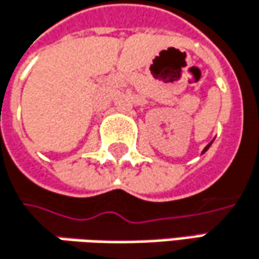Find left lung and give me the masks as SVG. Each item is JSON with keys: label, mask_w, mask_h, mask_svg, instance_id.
Masks as SVG:
<instances>
[{"label": "left lung", "mask_w": 259, "mask_h": 259, "mask_svg": "<svg viewBox=\"0 0 259 259\" xmlns=\"http://www.w3.org/2000/svg\"><path fill=\"white\" fill-rule=\"evenodd\" d=\"M210 145H211V142H210V144H208V145H207V147H205V148H204V151H202V153H205V151H207V150H208V147H210Z\"/></svg>", "instance_id": "8db88e82"}]
</instances>
